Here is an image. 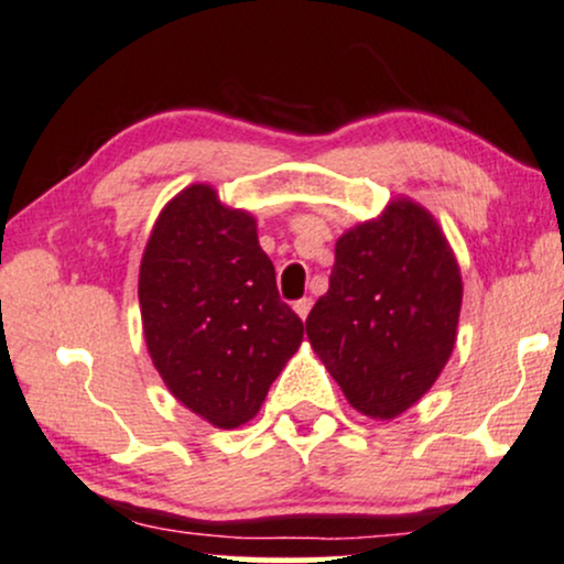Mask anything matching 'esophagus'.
I'll list each match as a JSON object with an SVG mask.
<instances>
[{
    "label": "esophagus",
    "instance_id": "obj_1",
    "mask_svg": "<svg viewBox=\"0 0 564 564\" xmlns=\"http://www.w3.org/2000/svg\"><path fill=\"white\" fill-rule=\"evenodd\" d=\"M310 310H312V299H299V302H294V312L302 319H306V315H310Z\"/></svg>",
    "mask_w": 564,
    "mask_h": 564
}]
</instances>
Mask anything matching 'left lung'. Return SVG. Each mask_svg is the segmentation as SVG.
Instances as JSON below:
<instances>
[{"instance_id": "left-lung-1", "label": "left lung", "mask_w": 564, "mask_h": 564, "mask_svg": "<svg viewBox=\"0 0 564 564\" xmlns=\"http://www.w3.org/2000/svg\"><path fill=\"white\" fill-rule=\"evenodd\" d=\"M460 302V268L437 218L395 197L335 241L330 289L306 317V338L346 401L388 422L437 382Z\"/></svg>"}]
</instances>
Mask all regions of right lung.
Listing matches in <instances>:
<instances>
[{"label": "right lung", "mask_w": 564, "mask_h": 564, "mask_svg": "<svg viewBox=\"0 0 564 564\" xmlns=\"http://www.w3.org/2000/svg\"><path fill=\"white\" fill-rule=\"evenodd\" d=\"M148 354L169 393L218 430L258 416L304 325L275 289L252 213L189 184L163 205L140 260Z\"/></svg>", "instance_id": "1"}]
</instances>
